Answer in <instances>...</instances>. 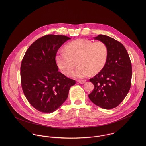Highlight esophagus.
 Instances as JSON below:
<instances>
[{"label": "esophagus", "mask_w": 146, "mask_h": 146, "mask_svg": "<svg viewBox=\"0 0 146 146\" xmlns=\"http://www.w3.org/2000/svg\"><path fill=\"white\" fill-rule=\"evenodd\" d=\"M85 82H86V80H85V79H83V80H78V82H79L80 84L85 83Z\"/></svg>", "instance_id": "obj_1"}]
</instances>
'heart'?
Here are the masks:
<instances>
[{"instance_id": "heart-1", "label": "heart", "mask_w": 146, "mask_h": 146, "mask_svg": "<svg viewBox=\"0 0 146 146\" xmlns=\"http://www.w3.org/2000/svg\"><path fill=\"white\" fill-rule=\"evenodd\" d=\"M108 55V47L104 42L78 39L67 44L65 49H58L55 60L60 70L66 76L70 75L77 60L79 66L72 75L83 78L92 73L100 72L106 65Z\"/></svg>"}]
</instances>
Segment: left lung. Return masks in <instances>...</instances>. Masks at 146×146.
<instances>
[{"instance_id":"8db88e82","label":"left lung","mask_w":146,"mask_h":146,"mask_svg":"<svg viewBox=\"0 0 146 146\" xmlns=\"http://www.w3.org/2000/svg\"><path fill=\"white\" fill-rule=\"evenodd\" d=\"M94 39L107 45L108 55L104 68L89 79L94 87L88 96L96 105L110 110L120 104L130 90L132 76L131 61L121 42L104 35H99Z\"/></svg>"}]
</instances>
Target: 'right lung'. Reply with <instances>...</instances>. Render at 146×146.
I'll list each match as a JSON object with an SVG mask.
<instances>
[{
	"label": "right lung",
	"instance_id": "right-lung-1",
	"mask_svg": "<svg viewBox=\"0 0 146 146\" xmlns=\"http://www.w3.org/2000/svg\"><path fill=\"white\" fill-rule=\"evenodd\" d=\"M70 39L64 35H45L29 46L22 60V90L30 104L41 112L57 110L76 83L58 71L55 60L59 48Z\"/></svg>",
	"mask_w": 146,
	"mask_h": 146
}]
</instances>
